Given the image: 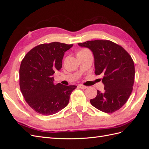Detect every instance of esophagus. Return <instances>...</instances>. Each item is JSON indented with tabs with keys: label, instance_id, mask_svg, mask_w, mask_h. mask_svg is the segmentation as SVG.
Returning a JSON list of instances; mask_svg holds the SVG:
<instances>
[{
	"label": "esophagus",
	"instance_id": "1",
	"mask_svg": "<svg viewBox=\"0 0 149 149\" xmlns=\"http://www.w3.org/2000/svg\"><path fill=\"white\" fill-rule=\"evenodd\" d=\"M79 87L82 89H85L88 88V86H84L83 84H79Z\"/></svg>",
	"mask_w": 149,
	"mask_h": 149
}]
</instances>
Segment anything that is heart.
I'll list each match as a JSON object with an SVG mask.
<instances>
[{"label": "heart", "mask_w": 149, "mask_h": 149, "mask_svg": "<svg viewBox=\"0 0 149 149\" xmlns=\"http://www.w3.org/2000/svg\"><path fill=\"white\" fill-rule=\"evenodd\" d=\"M86 50H88V49H81V50L79 51V52H83V51H86Z\"/></svg>", "instance_id": "obj_1"}]
</instances>
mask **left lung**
Returning <instances> with one entry per match:
<instances>
[{"label": "left lung", "mask_w": 149, "mask_h": 149, "mask_svg": "<svg viewBox=\"0 0 149 149\" xmlns=\"http://www.w3.org/2000/svg\"><path fill=\"white\" fill-rule=\"evenodd\" d=\"M93 52L96 75H102L103 92L90 102L106 113L119 110L127 102L133 89L135 67L132 58L125 49L110 40H96L79 43Z\"/></svg>", "instance_id": "8db88e82"}]
</instances>
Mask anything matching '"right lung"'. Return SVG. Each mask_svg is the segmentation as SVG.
Returning <instances> with one entry per match:
<instances>
[{
  "label": "right lung",
  "instance_id": "1",
  "mask_svg": "<svg viewBox=\"0 0 149 149\" xmlns=\"http://www.w3.org/2000/svg\"><path fill=\"white\" fill-rule=\"evenodd\" d=\"M73 45L60 42L41 44L31 49L22 60L20 91L25 101L37 113L49 116L62 110L77 87L53 83V75L61 68L65 52Z\"/></svg>",
  "mask_w": 149,
  "mask_h": 149
}]
</instances>
